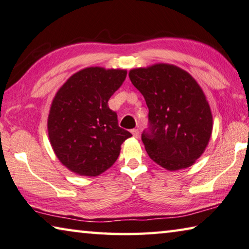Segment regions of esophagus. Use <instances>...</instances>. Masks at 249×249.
Listing matches in <instances>:
<instances>
[{"label": "esophagus", "instance_id": "34e87169", "mask_svg": "<svg viewBox=\"0 0 249 249\" xmlns=\"http://www.w3.org/2000/svg\"><path fill=\"white\" fill-rule=\"evenodd\" d=\"M131 133H132V136H133L134 138L139 137V130H138V129H132V130H131Z\"/></svg>", "mask_w": 249, "mask_h": 249}]
</instances>
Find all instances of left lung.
<instances>
[{
	"label": "left lung",
	"instance_id": "obj_1",
	"mask_svg": "<svg viewBox=\"0 0 249 249\" xmlns=\"http://www.w3.org/2000/svg\"><path fill=\"white\" fill-rule=\"evenodd\" d=\"M129 78L149 108V128L141 136L149 157L170 171L189 168L204 152L213 129L202 88L169 64L131 69Z\"/></svg>",
	"mask_w": 249,
	"mask_h": 249
}]
</instances>
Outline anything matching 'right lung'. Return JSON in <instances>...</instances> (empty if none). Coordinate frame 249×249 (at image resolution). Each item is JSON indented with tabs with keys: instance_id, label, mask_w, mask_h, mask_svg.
<instances>
[{
	"instance_id": "right-lung-1",
	"label": "right lung",
	"mask_w": 249,
	"mask_h": 249,
	"mask_svg": "<svg viewBox=\"0 0 249 249\" xmlns=\"http://www.w3.org/2000/svg\"><path fill=\"white\" fill-rule=\"evenodd\" d=\"M127 77L124 69L88 67L69 77L53 100L47 128L58 160L84 177H97L119 157L132 136L118 124L108 100Z\"/></svg>"
}]
</instances>
